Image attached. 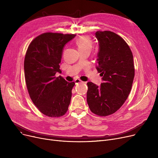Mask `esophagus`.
<instances>
[{
  "label": "esophagus",
  "instance_id": "obj_1",
  "mask_svg": "<svg viewBox=\"0 0 158 158\" xmlns=\"http://www.w3.org/2000/svg\"><path fill=\"white\" fill-rule=\"evenodd\" d=\"M74 82H76V84H79V83H82V82H84L83 81H81V79H75Z\"/></svg>",
  "mask_w": 158,
  "mask_h": 158
}]
</instances>
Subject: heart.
Wrapping results in <instances>:
<instances>
[{
  "instance_id": "heart-1",
  "label": "heart",
  "mask_w": 158,
  "mask_h": 158,
  "mask_svg": "<svg viewBox=\"0 0 158 158\" xmlns=\"http://www.w3.org/2000/svg\"><path fill=\"white\" fill-rule=\"evenodd\" d=\"M76 44L79 51H90L93 46L92 40H91V39L88 36H82L79 37L76 41Z\"/></svg>"
}]
</instances>
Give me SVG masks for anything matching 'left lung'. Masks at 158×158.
Returning <instances> with one entry per match:
<instances>
[{
    "mask_svg": "<svg viewBox=\"0 0 158 158\" xmlns=\"http://www.w3.org/2000/svg\"><path fill=\"white\" fill-rule=\"evenodd\" d=\"M99 43L97 70L103 82H88L87 102L92 113L101 117L113 114L127 98L135 77L133 56L122 37L109 31H97Z\"/></svg>",
    "mask_w": 158,
    "mask_h": 158,
    "instance_id": "obj_1",
    "label": "left lung"
}]
</instances>
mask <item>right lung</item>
Returning a JSON list of instances; mask_svg holds the SVG:
<instances>
[{"mask_svg": "<svg viewBox=\"0 0 158 158\" xmlns=\"http://www.w3.org/2000/svg\"><path fill=\"white\" fill-rule=\"evenodd\" d=\"M76 35L45 32L29 44L24 60L26 83L32 102L49 117H60L68 111L75 82L62 77L60 63L63 47Z\"/></svg>", "mask_w": 158, "mask_h": 158, "instance_id": "obj_1", "label": "right lung"}]
</instances>
